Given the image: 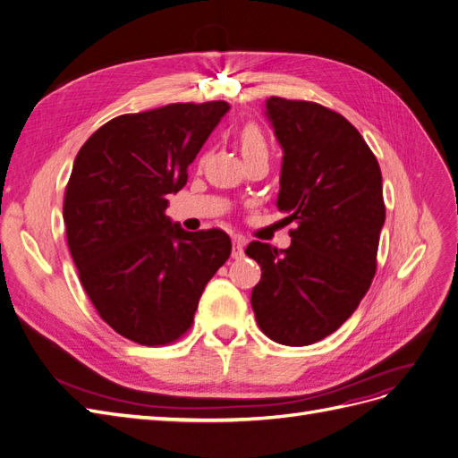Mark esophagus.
Masks as SVG:
<instances>
[{
  "label": "esophagus",
  "mask_w": 458,
  "mask_h": 458,
  "mask_svg": "<svg viewBox=\"0 0 458 458\" xmlns=\"http://www.w3.org/2000/svg\"><path fill=\"white\" fill-rule=\"evenodd\" d=\"M244 244H246V239L242 234H233V258L234 259H241L244 256Z\"/></svg>",
  "instance_id": "34e87169"
}]
</instances>
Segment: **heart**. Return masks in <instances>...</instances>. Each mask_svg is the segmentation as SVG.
Masks as SVG:
<instances>
[{
    "instance_id": "heart-1",
    "label": "heart",
    "mask_w": 458,
    "mask_h": 458,
    "mask_svg": "<svg viewBox=\"0 0 458 458\" xmlns=\"http://www.w3.org/2000/svg\"><path fill=\"white\" fill-rule=\"evenodd\" d=\"M241 151L244 159H251L256 155H269V140H267L263 129L256 123H246L239 132Z\"/></svg>"
}]
</instances>
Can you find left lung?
I'll return each instance as SVG.
<instances>
[{"label": "left lung", "mask_w": 458, "mask_h": 458, "mask_svg": "<svg viewBox=\"0 0 458 458\" xmlns=\"http://www.w3.org/2000/svg\"><path fill=\"white\" fill-rule=\"evenodd\" d=\"M267 115L284 149L276 207L297 227L286 250L248 244L261 267L251 309L267 337L305 346L339 329L371 286L383 176L366 140L334 109L271 97Z\"/></svg>", "instance_id": "obj_1"}]
</instances>
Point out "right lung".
Instances as JSON below:
<instances>
[{"mask_svg": "<svg viewBox=\"0 0 458 458\" xmlns=\"http://www.w3.org/2000/svg\"><path fill=\"white\" fill-rule=\"evenodd\" d=\"M229 109L180 102L124 114L79 149L64 193V224L79 280L119 335L163 346L193 326L208 280L231 256L222 229L172 225L166 195Z\"/></svg>", "mask_w": 458, "mask_h": 458, "instance_id": "right-lung-1", "label": "right lung"}]
</instances>
